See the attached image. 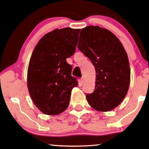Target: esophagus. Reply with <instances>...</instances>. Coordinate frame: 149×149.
Masks as SVG:
<instances>
[{"label":"esophagus","mask_w":149,"mask_h":149,"mask_svg":"<svg viewBox=\"0 0 149 149\" xmlns=\"http://www.w3.org/2000/svg\"><path fill=\"white\" fill-rule=\"evenodd\" d=\"M81 82H82V83H84L85 82V77H84V76L81 77Z\"/></svg>","instance_id":"34e87169"}]
</instances>
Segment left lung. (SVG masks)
Instances as JSON below:
<instances>
[{"mask_svg":"<svg viewBox=\"0 0 149 149\" xmlns=\"http://www.w3.org/2000/svg\"><path fill=\"white\" fill-rule=\"evenodd\" d=\"M78 48L90 59L96 73L88 104L98 111H110L123 101L130 82V68L124 47L111 31L98 26L81 30Z\"/></svg>","mask_w":149,"mask_h":149,"instance_id":"left-lung-1","label":"left lung"}]
</instances>
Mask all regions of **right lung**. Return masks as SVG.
Returning <instances> with one entry per match:
<instances>
[{
  "mask_svg": "<svg viewBox=\"0 0 149 149\" xmlns=\"http://www.w3.org/2000/svg\"><path fill=\"white\" fill-rule=\"evenodd\" d=\"M80 29H55L35 47L27 72V86L36 106L46 115L63 113L70 103L71 91L78 85L67 63L76 51Z\"/></svg>",
  "mask_w": 149,
  "mask_h": 149,
  "instance_id": "obj_1",
  "label": "right lung"
}]
</instances>
